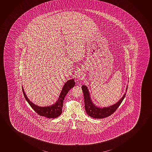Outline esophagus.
<instances>
[{
	"mask_svg": "<svg viewBox=\"0 0 152 152\" xmlns=\"http://www.w3.org/2000/svg\"><path fill=\"white\" fill-rule=\"evenodd\" d=\"M78 77H79V78H81V77H82V74H79V75H78Z\"/></svg>",
	"mask_w": 152,
	"mask_h": 152,
	"instance_id": "34e87169",
	"label": "esophagus"
}]
</instances>
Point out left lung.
Segmentation results:
<instances>
[{
	"label": "left lung",
	"instance_id": "1",
	"mask_svg": "<svg viewBox=\"0 0 152 152\" xmlns=\"http://www.w3.org/2000/svg\"><path fill=\"white\" fill-rule=\"evenodd\" d=\"M82 88L84 94L85 108L86 113L88 114V115L95 119L104 118L113 114L122 103L124 97H126V93L127 91H126V93L123 95L122 98L114 105H112L107 108H100L95 106L94 104H93L90 98V95L87 87L83 85L82 86ZM127 90L128 86L126 88V90Z\"/></svg>",
	"mask_w": 152,
	"mask_h": 152
}]
</instances>
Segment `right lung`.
I'll list each match as a JSON object with an SVG mask.
<instances>
[{
	"mask_svg": "<svg viewBox=\"0 0 152 152\" xmlns=\"http://www.w3.org/2000/svg\"><path fill=\"white\" fill-rule=\"evenodd\" d=\"M75 85L74 80L70 79L64 85L63 88L62 89V91L59 95V97L57 101L53 105L49 106V107H40L39 106H36L33 104L31 101L29 100V99L26 97V95L25 94L24 90L22 88V92L24 95V98L28 101V104L31 106V108L37 113V114L41 116L46 117L47 118H55L59 117L62 113V108L63 104V101L64 98L67 95L68 91L73 88Z\"/></svg>",
	"mask_w": 152,
	"mask_h": 152,
	"instance_id": "obj_1",
	"label": "right lung"
}]
</instances>
